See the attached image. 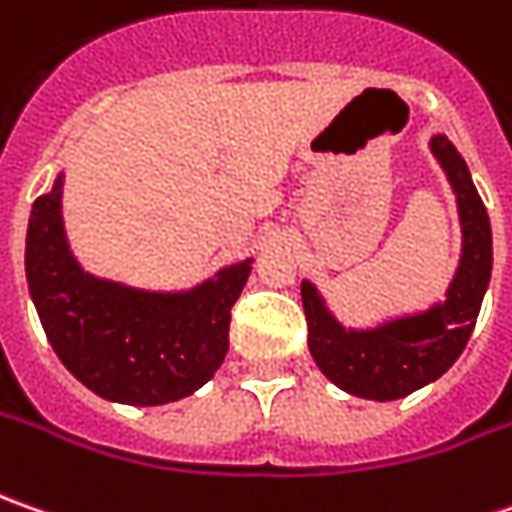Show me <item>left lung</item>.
<instances>
[{"instance_id": "1", "label": "left lung", "mask_w": 512, "mask_h": 512, "mask_svg": "<svg viewBox=\"0 0 512 512\" xmlns=\"http://www.w3.org/2000/svg\"><path fill=\"white\" fill-rule=\"evenodd\" d=\"M431 150L442 164L459 201L462 260L448 300L433 309L399 317L379 328H343L328 314L323 297L303 280V309L309 323V351L337 388L362 399H402L448 371L465 351L485 300L493 269L490 218L465 158L445 135H433Z\"/></svg>"}]
</instances>
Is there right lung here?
<instances>
[{
    "instance_id": "obj_1",
    "label": "right lung",
    "mask_w": 512,
    "mask_h": 512,
    "mask_svg": "<svg viewBox=\"0 0 512 512\" xmlns=\"http://www.w3.org/2000/svg\"><path fill=\"white\" fill-rule=\"evenodd\" d=\"M25 272L47 340L73 377L113 402L164 405L189 397L221 368L252 260L184 294L93 277L64 238L59 175L30 209Z\"/></svg>"
}]
</instances>
